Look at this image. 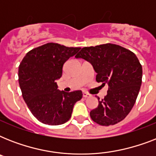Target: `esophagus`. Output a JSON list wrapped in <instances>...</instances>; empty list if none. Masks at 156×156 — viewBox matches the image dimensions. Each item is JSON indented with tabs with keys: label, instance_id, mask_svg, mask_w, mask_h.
I'll list each match as a JSON object with an SVG mask.
<instances>
[{
	"label": "esophagus",
	"instance_id": "obj_1",
	"mask_svg": "<svg viewBox=\"0 0 156 156\" xmlns=\"http://www.w3.org/2000/svg\"><path fill=\"white\" fill-rule=\"evenodd\" d=\"M83 96L84 98H87V97H90V94H88L87 92H85V91H83Z\"/></svg>",
	"mask_w": 156,
	"mask_h": 156
}]
</instances>
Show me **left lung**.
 Returning <instances> with one entry per match:
<instances>
[{"label": "left lung", "instance_id": "left-lung-1", "mask_svg": "<svg viewBox=\"0 0 156 156\" xmlns=\"http://www.w3.org/2000/svg\"><path fill=\"white\" fill-rule=\"evenodd\" d=\"M92 65L96 81L108 85L107 95L90 116L100 126L118 123L129 113L140 90L143 68L133 52L113 44L84 47L75 56Z\"/></svg>", "mask_w": 156, "mask_h": 156}]
</instances>
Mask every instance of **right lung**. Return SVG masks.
Returning <instances> with one entry per match:
<instances>
[{
    "label": "right lung",
    "instance_id": "add662e5",
    "mask_svg": "<svg viewBox=\"0 0 156 156\" xmlns=\"http://www.w3.org/2000/svg\"><path fill=\"white\" fill-rule=\"evenodd\" d=\"M79 50L48 43L30 50L21 61L18 82L23 100L40 122L50 126L66 123L71 117L73 105L83 97L82 90H59L56 83L62 75L64 64Z\"/></svg>",
    "mask_w": 156,
    "mask_h": 156
}]
</instances>
